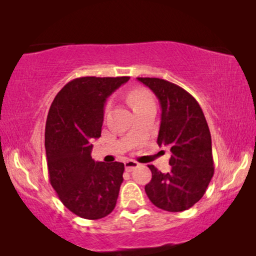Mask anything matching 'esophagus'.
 <instances>
[{
    "label": "esophagus",
    "instance_id": "1",
    "mask_svg": "<svg viewBox=\"0 0 256 256\" xmlns=\"http://www.w3.org/2000/svg\"><path fill=\"white\" fill-rule=\"evenodd\" d=\"M138 167V164L136 162H134V160H128V162H125V170L126 172H132Z\"/></svg>",
    "mask_w": 256,
    "mask_h": 256
}]
</instances>
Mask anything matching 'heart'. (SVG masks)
<instances>
[{"instance_id": "obj_1", "label": "heart", "mask_w": 256, "mask_h": 256, "mask_svg": "<svg viewBox=\"0 0 256 256\" xmlns=\"http://www.w3.org/2000/svg\"><path fill=\"white\" fill-rule=\"evenodd\" d=\"M128 100L133 110L154 104V99L152 96H151V94L148 90H146L144 88H138L132 90V92H130L128 94Z\"/></svg>"}]
</instances>
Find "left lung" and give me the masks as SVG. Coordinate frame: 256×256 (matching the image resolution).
<instances>
[{
	"mask_svg": "<svg viewBox=\"0 0 256 256\" xmlns=\"http://www.w3.org/2000/svg\"><path fill=\"white\" fill-rule=\"evenodd\" d=\"M152 90L162 106L157 144L170 146V172L148 164L152 178L146 185L149 200L159 209L180 212L204 196L214 176L211 134L204 114L192 94L158 78H138Z\"/></svg>",
	"mask_w": 256,
	"mask_h": 256,
	"instance_id": "obj_1",
	"label": "left lung"
}]
</instances>
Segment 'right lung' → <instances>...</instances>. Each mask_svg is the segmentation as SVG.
I'll return each mask as SVG.
<instances>
[{"mask_svg": "<svg viewBox=\"0 0 256 256\" xmlns=\"http://www.w3.org/2000/svg\"><path fill=\"white\" fill-rule=\"evenodd\" d=\"M130 76H82L68 82L52 102L45 128L50 182L73 214L96 220L114 210L123 162H97L92 138L102 134L107 98Z\"/></svg>", "mask_w": 256, "mask_h": 256, "instance_id": "obj_1", "label": "right lung"}]
</instances>
